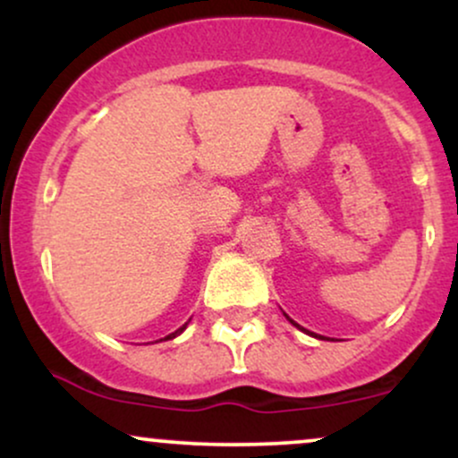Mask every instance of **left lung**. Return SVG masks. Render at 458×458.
<instances>
[{
    "label": "left lung",
    "mask_w": 458,
    "mask_h": 458,
    "mask_svg": "<svg viewBox=\"0 0 458 458\" xmlns=\"http://www.w3.org/2000/svg\"><path fill=\"white\" fill-rule=\"evenodd\" d=\"M288 320H291V318H288ZM291 323H293V325H295V327H299V325L295 323V320H291ZM299 329H303V327H299ZM303 331H306V329H303Z\"/></svg>",
    "instance_id": "1"
}]
</instances>
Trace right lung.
I'll list each match as a JSON object with an SVG mask.
<instances>
[{"instance_id":"1","label":"right lung","mask_w":458,"mask_h":458,"mask_svg":"<svg viewBox=\"0 0 458 458\" xmlns=\"http://www.w3.org/2000/svg\"><path fill=\"white\" fill-rule=\"evenodd\" d=\"M185 327H187V323H185V325H182V327H181V329H176V331H174V334L165 335V338H163V340H170V338H176V335H178V334H181V331H182V329H185Z\"/></svg>"}]
</instances>
